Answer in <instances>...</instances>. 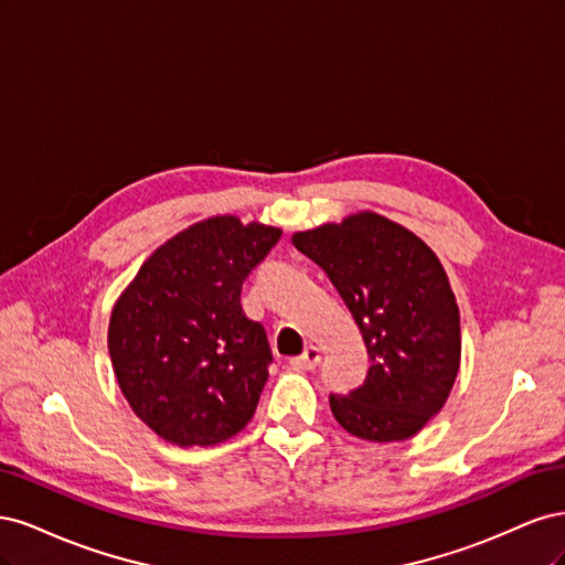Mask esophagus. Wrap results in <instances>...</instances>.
Masks as SVG:
<instances>
[{
  "instance_id": "34e87169",
  "label": "esophagus",
  "mask_w": 565,
  "mask_h": 565,
  "mask_svg": "<svg viewBox=\"0 0 565 565\" xmlns=\"http://www.w3.org/2000/svg\"><path fill=\"white\" fill-rule=\"evenodd\" d=\"M318 363H320V351L313 344L306 347L301 355H297V358H292V361H289V365L299 367V370H313Z\"/></svg>"
}]
</instances>
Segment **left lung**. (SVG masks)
<instances>
[{"instance_id":"8db88e82","label":"left lung","mask_w":565,"mask_h":565,"mask_svg":"<svg viewBox=\"0 0 565 565\" xmlns=\"http://www.w3.org/2000/svg\"><path fill=\"white\" fill-rule=\"evenodd\" d=\"M344 299L370 367L347 396L330 393L334 419L363 440H407L446 405L459 372V309L438 256L382 214L292 235Z\"/></svg>"}]
</instances>
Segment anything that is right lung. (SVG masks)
I'll list each match as a JSON object with an SVG mask.
<instances>
[{
  "label": "right lung",
  "instance_id": "1",
  "mask_svg": "<svg viewBox=\"0 0 565 565\" xmlns=\"http://www.w3.org/2000/svg\"><path fill=\"white\" fill-rule=\"evenodd\" d=\"M280 235L231 214L204 218L152 252L113 306L117 384L160 438L216 446L252 419L273 355L241 292Z\"/></svg>",
  "mask_w": 565,
  "mask_h": 565
}]
</instances>
